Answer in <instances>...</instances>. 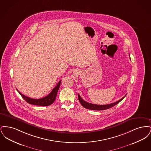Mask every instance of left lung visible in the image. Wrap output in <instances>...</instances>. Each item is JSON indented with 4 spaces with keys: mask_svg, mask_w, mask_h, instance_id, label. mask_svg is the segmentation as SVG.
Here are the masks:
<instances>
[{
    "mask_svg": "<svg viewBox=\"0 0 151 151\" xmlns=\"http://www.w3.org/2000/svg\"><path fill=\"white\" fill-rule=\"evenodd\" d=\"M126 96V94L121 100H119L115 102H114V103H111V104H108V105H97V104L89 103L88 102L85 101L84 100H83V99L80 97V96L79 95V94H78V99H79L80 104H81V105L86 109H88L89 110H106V109H110V108L114 106L119 102H120Z\"/></svg>",
    "mask_w": 151,
    "mask_h": 151,
    "instance_id": "1",
    "label": "left lung"
}]
</instances>
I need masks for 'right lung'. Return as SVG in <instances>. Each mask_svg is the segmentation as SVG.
I'll use <instances>...</instances> for the list:
<instances>
[{
    "mask_svg": "<svg viewBox=\"0 0 151 151\" xmlns=\"http://www.w3.org/2000/svg\"><path fill=\"white\" fill-rule=\"evenodd\" d=\"M60 83H61V80H60L58 83L57 85L52 90V91L47 96H46V97H43V98L39 99H34L30 98V97H28L22 94L17 89V91L22 96V97L30 104L38 105V106H47L50 105L51 104H52L54 102V101L55 100L58 91L59 90V88L60 85Z\"/></svg>",
    "mask_w": 151,
    "mask_h": 151,
    "instance_id": "add662e5",
    "label": "right lung"
}]
</instances>
